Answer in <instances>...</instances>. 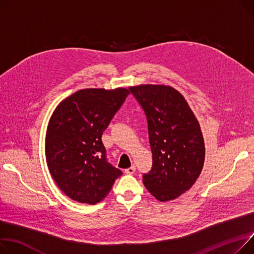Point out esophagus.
I'll return each mask as SVG.
<instances>
[{
  "instance_id": "34e87169",
  "label": "esophagus",
  "mask_w": 254,
  "mask_h": 254,
  "mask_svg": "<svg viewBox=\"0 0 254 254\" xmlns=\"http://www.w3.org/2000/svg\"><path fill=\"white\" fill-rule=\"evenodd\" d=\"M134 172H136V165H131L130 167L127 168V170H125V173L127 175H132Z\"/></svg>"
}]
</instances>
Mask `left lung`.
Instances as JSON below:
<instances>
[{"label": "left lung", "instance_id": "8db88e82", "mask_svg": "<svg viewBox=\"0 0 254 254\" xmlns=\"http://www.w3.org/2000/svg\"><path fill=\"white\" fill-rule=\"evenodd\" d=\"M144 110L152 151V168L143 175L147 190L168 201L189 190L204 163L205 147L197 118L183 95L172 87L128 88Z\"/></svg>", "mask_w": 254, "mask_h": 254}]
</instances>
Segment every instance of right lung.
I'll list each match as a JSON object with an SVG mask.
<instances>
[{
	"mask_svg": "<svg viewBox=\"0 0 254 254\" xmlns=\"http://www.w3.org/2000/svg\"><path fill=\"white\" fill-rule=\"evenodd\" d=\"M128 95L122 88L80 90L63 100L51 117L47 164L60 190L72 200L98 203L123 175L108 162L101 138Z\"/></svg>",
	"mask_w": 254,
	"mask_h": 254,
	"instance_id": "obj_1",
	"label": "right lung"
}]
</instances>
